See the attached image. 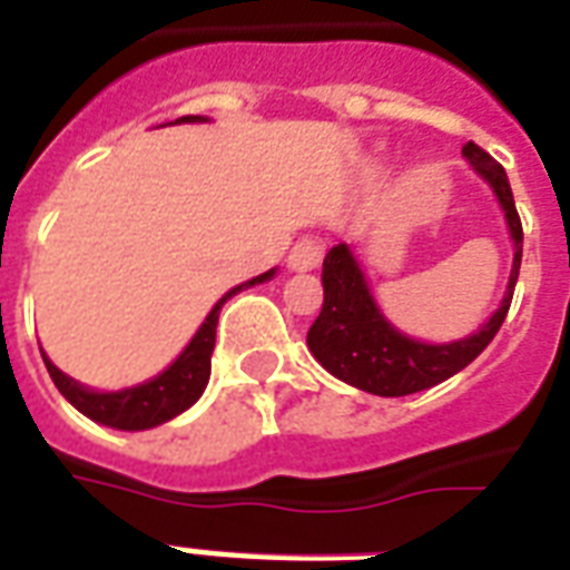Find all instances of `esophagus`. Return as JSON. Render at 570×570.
<instances>
[{
  "instance_id": "1",
  "label": "esophagus",
  "mask_w": 570,
  "mask_h": 570,
  "mask_svg": "<svg viewBox=\"0 0 570 570\" xmlns=\"http://www.w3.org/2000/svg\"><path fill=\"white\" fill-rule=\"evenodd\" d=\"M323 242L320 238H298L296 244H293V250H289V268L293 272H311V268H317L320 259H323Z\"/></svg>"
}]
</instances>
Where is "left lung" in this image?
<instances>
[{"label":"left lung","mask_w":570,"mask_h":570,"mask_svg":"<svg viewBox=\"0 0 570 570\" xmlns=\"http://www.w3.org/2000/svg\"><path fill=\"white\" fill-rule=\"evenodd\" d=\"M462 154L480 178L495 189L508 217L510 238H513V268H510L504 302L474 335L453 344H423L386 323L347 244L332 247L323 259V311L314 320V326L307 328V347L328 374H335L338 381L356 390L386 395V399L429 390L478 360L508 317L522 263L520 214L513 205L504 168L474 141H468Z\"/></svg>","instance_id":"8db88e82"}]
</instances>
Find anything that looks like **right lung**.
I'll return each mask as SVG.
<instances>
[{
  "instance_id": "1",
  "label": "right lung",
  "mask_w": 570,
  "mask_h": 570,
  "mask_svg": "<svg viewBox=\"0 0 570 570\" xmlns=\"http://www.w3.org/2000/svg\"><path fill=\"white\" fill-rule=\"evenodd\" d=\"M205 117H180L175 124H199ZM272 272L259 274L242 286H256L263 281H272ZM242 286L229 289L226 296L214 305L205 323L199 326V332L193 335V341L187 344V350L180 353L178 360L171 362L159 377L147 383H138L132 390L120 392H92L83 390L81 383L66 377L53 362L45 356V365H48L50 381L57 383V390L69 399L83 416H90L96 423L111 425V429H124V432H141V429H154V425L166 423L171 416H178L187 411L189 404L199 402V395L208 386L210 377V353H214V338H217V320H220V307L226 305V298H232L235 293H242Z\"/></svg>"
}]
</instances>
